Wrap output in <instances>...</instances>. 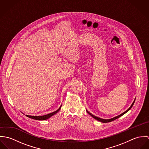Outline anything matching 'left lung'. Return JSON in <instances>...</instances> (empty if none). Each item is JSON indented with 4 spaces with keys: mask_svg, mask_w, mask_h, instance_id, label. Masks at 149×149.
Returning <instances> with one entry per match:
<instances>
[{
    "mask_svg": "<svg viewBox=\"0 0 149 149\" xmlns=\"http://www.w3.org/2000/svg\"><path fill=\"white\" fill-rule=\"evenodd\" d=\"M135 99L134 101L133 102V103H132V104H131V106L130 107V108L128 109L127 110H126L125 112H124L123 113H121L120 115H118V116H115V117H114V118H111V119H102V118H98V117H97V116H96L92 115V114L91 113L89 112H88L87 110H86V112H87L91 116H92L94 119H95L96 120H98V121H100V122H102V123H108V122H112V121L115 120V119L119 118V117L122 116V115H123L124 114H125L126 112H127L128 111L132 108V107L133 106V105H134V103H135Z\"/></svg>",
    "mask_w": 149,
    "mask_h": 149,
    "instance_id": "1",
    "label": "left lung"
}]
</instances>
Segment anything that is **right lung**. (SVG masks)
Here are the masks:
<instances>
[{"label": "right lung", "instance_id": "1", "mask_svg": "<svg viewBox=\"0 0 149 149\" xmlns=\"http://www.w3.org/2000/svg\"><path fill=\"white\" fill-rule=\"evenodd\" d=\"M61 108V106H60V107L56 111L54 112H53L52 113H50L49 114H47V115H43V116H31V115H26V116H27L28 118H30L31 119H36V120H46L47 119H49V118H50L51 116H52L53 115H54V114L57 113L60 109V108Z\"/></svg>", "mask_w": 149, "mask_h": 149}]
</instances>
